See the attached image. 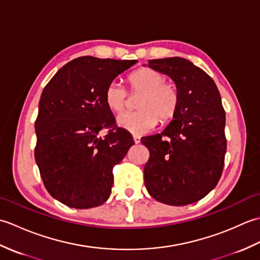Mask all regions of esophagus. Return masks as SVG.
Listing matches in <instances>:
<instances>
[{
  "instance_id": "34e87169",
  "label": "esophagus",
  "mask_w": 260,
  "mask_h": 260,
  "mask_svg": "<svg viewBox=\"0 0 260 260\" xmlns=\"http://www.w3.org/2000/svg\"><path fill=\"white\" fill-rule=\"evenodd\" d=\"M134 142H135V144H139V143L141 142V137L134 135Z\"/></svg>"
}]
</instances>
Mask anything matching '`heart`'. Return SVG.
<instances>
[{
	"label": "heart",
	"instance_id": "obj_1",
	"mask_svg": "<svg viewBox=\"0 0 260 260\" xmlns=\"http://www.w3.org/2000/svg\"><path fill=\"white\" fill-rule=\"evenodd\" d=\"M131 95H140L136 112L120 115L117 124L132 134L143 135L158 123H168L179 109L180 96L176 87L165 81V77L152 68L133 71L127 78ZM105 103L114 113H120L128 102V91L117 81L109 82L105 89Z\"/></svg>",
	"mask_w": 260,
	"mask_h": 260
}]
</instances>
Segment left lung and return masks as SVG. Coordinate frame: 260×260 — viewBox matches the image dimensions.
I'll use <instances>...</instances> for the list:
<instances>
[{"label":"left lung","instance_id":"left-lung-1","mask_svg":"<svg viewBox=\"0 0 260 260\" xmlns=\"http://www.w3.org/2000/svg\"><path fill=\"white\" fill-rule=\"evenodd\" d=\"M148 67L173 79L180 104L161 134L141 140L150 151L145 186L158 202L186 206L206 197L221 178L225 112L211 77L189 60L153 59Z\"/></svg>","mask_w":260,"mask_h":260}]
</instances>
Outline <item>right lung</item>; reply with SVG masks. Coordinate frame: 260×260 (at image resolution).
<instances>
[{
  "instance_id": "right-lung-1",
  "label": "right lung",
  "mask_w": 260,
  "mask_h": 260,
  "mask_svg": "<svg viewBox=\"0 0 260 260\" xmlns=\"http://www.w3.org/2000/svg\"><path fill=\"white\" fill-rule=\"evenodd\" d=\"M136 62L79 57L60 68L41 93L35 157L47 191L66 206L95 208L112 193L113 169L134 140L116 126L105 89ZM105 128L108 134L99 138Z\"/></svg>"
}]
</instances>
